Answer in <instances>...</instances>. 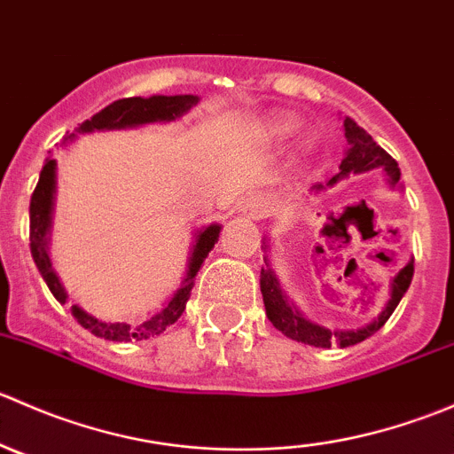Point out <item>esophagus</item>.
<instances>
[{"instance_id": "1", "label": "esophagus", "mask_w": 454, "mask_h": 454, "mask_svg": "<svg viewBox=\"0 0 454 454\" xmlns=\"http://www.w3.org/2000/svg\"><path fill=\"white\" fill-rule=\"evenodd\" d=\"M241 213L250 219H261L265 215V201L261 198H250L241 206Z\"/></svg>"}]
</instances>
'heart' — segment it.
<instances>
[{"mask_svg":"<svg viewBox=\"0 0 454 454\" xmlns=\"http://www.w3.org/2000/svg\"><path fill=\"white\" fill-rule=\"evenodd\" d=\"M292 127H294V122H292V121H283V122H281V129L290 131V129H292Z\"/></svg>","mask_w":454,"mask_h":454,"instance_id":"b5f03b06","label":"heart"}]
</instances>
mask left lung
<instances>
[{
  "label": "left lung",
  "mask_w": 454,
  "mask_h": 454,
  "mask_svg": "<svg viewBox=\"0 0 454 454\" xmlns=\"http://www.w3.org/2000/svg\"><path fill=\"white\" fill-rule=\"evenodd\" d=\"M345 134L347 140H349V149H347L345 158H342L340 162V173L333 176L332 180H329V184H336L340 177L349 176V173H363L378 167H382L384 171L388 173L391 184H397V182H400V167H397L395 160H393L382 146L375 145V140L371 138L358 122L351 121V118H345ZM316 189H323V186H316ZM413 272L415 265L413 261H409V263L400 270V274L393 278V294L387 309L380 314L378 320H373L367 327L356 329V332H332V329H325L320 327V325L305 320L296 309H292L290 305H287L286 296L278 290L277 278L272 277V272H270L268 268H261V294H263L265 314H268L270 323H272L278 332L286 333L287 338H292V340H299L314 347H325V349H329L332 345L349 347L363 342L364 338H369L371 333H375L384 323H387L388 316L395 312L397 303L402 301L404 292L409 290L411 281H413Z\"/></svg>",
  "instance_id": "left-lung-1"
}]
</instances>
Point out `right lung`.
Instances as JSON below:
<instances>
[{"instance_id": "1", "label": "right lung", "mask_w": 454, "mask_h": 454, "mask_svg": "<svg viewBox=\"0 0 454 454\" xmlns=\"http://www.w3.org/2000/svg\"><path fill=\"white\" fill-rule=\"evenodd\" d=\"M198 103V96H151V98H121L114 100L112 105H107L105 109H100L98 114L90 118V121L81 122L79 131H94V129H122V127H134V125H145V122H155V121H173V118L182 116L186 109H191ZM74 136V134H72ZM70 136V138H72ZM52 198H54V160H45L43 168H41L39 182L35 186V193L30 198V253L35 259L36 268H39L41 277L48 283L50 292L54 294V299L61 305L67 303V296L63 292L61 283H59L57 274L52 272V265L48 259V231H50V215H52ZM219 226H208L206 231H201L195 241L193 256H191L189 263V274L184 278V286L173 294V299L168 301L167 308L160 314L151 316L149 320L138 325H127V323H100V320L91 318L90 314H85L83 309H79L76 305H72L70 312L76 318V323L81 327L90 329L94 336L105 338V340H146L151 336H158L162 333L168 325L176 323L180 318L182 312L186 308V301H189L191 290L195 286V274H198L200 265L204 263L206 254L213 250V246L219 241Z\"/></svg>"}]
</instances>
